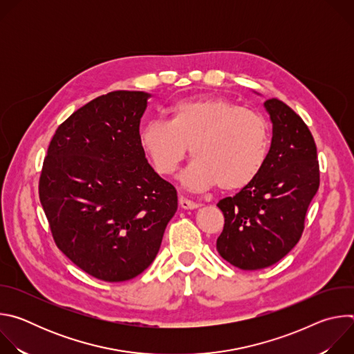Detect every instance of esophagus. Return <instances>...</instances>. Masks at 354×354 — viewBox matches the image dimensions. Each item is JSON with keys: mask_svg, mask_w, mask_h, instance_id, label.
<instances>
[{"mask_svg": "<svg viewBox=\"0 0 354 354\" xmlns=\"http://www.w3.org/2000/svg\"><path fill=\"white\" fill-rule=\"evenodd\" d=\"M179 206H180L182 209H185V210H194V209L200 207V205L194 203V201H190V200L185 198L183 196L179 197Z\"/></svg>", "mask_w": 354, "mask_h": 354, "instance_id": "1", "label": "esophagus"}]
</instances>
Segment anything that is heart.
<instances>
[{
  "label": "heart",
  "instance_id": "heart-1",
  "mask_svg": "<svg viewBox=\"0 0 354 354\" xmlns=\"http://www.w3.org/2000/svg\"><path fill=\"white\" fill-rule=\"evenodd\" d=\"M140 145L160 175H172L189 147L194 157L182 174L196 192L218 185L232 192L246 187L263 169L269 154L265 119L228 99H185L169 109V119L151 120L140 130Z\"/></svg>",
  "mask_w": 354,
  "mask_h": 354
}]
</instances>
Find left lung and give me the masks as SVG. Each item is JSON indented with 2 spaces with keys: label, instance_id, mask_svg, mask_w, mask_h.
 <instances>
[{
  "label": "left lung",
  "instance_id": "8db88e82",
  "mask_svg": "<svg viewBox=\"0 0 354 354\" xmlns=\"http://www.w3.org/2000/svg\"><path fill=\"white\" fill-rule=\"evenodd\" d=\"M263 106L273 126L266 164L254 182L217 203L225 218L217 250L242 270L269 268L288 254L319 187L317 145L307 124L279 99Z\"/></svg>",
  "mask_w": 354,
  "mask_h": 354
}]
</instances>
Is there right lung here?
I'll return each mask as SVG.
<instances>
[{"instance_id": "add662e5", "label": "right lung", "mask_w": 354, "mask_h": 354, "mask_svg": "<svg viewBox=\"0 0 354 354\" xmlns=\"http://www.w3.org/2000/svg\"><path fill=\"white\" fill-rule=\"evenodd\" d=\"M149 96L95 97L59 126L43 162L39 197L56 245L104 281L130 280L153 263L178 209L175 187L140 145Z\"/></svg>"}]
</instances>
